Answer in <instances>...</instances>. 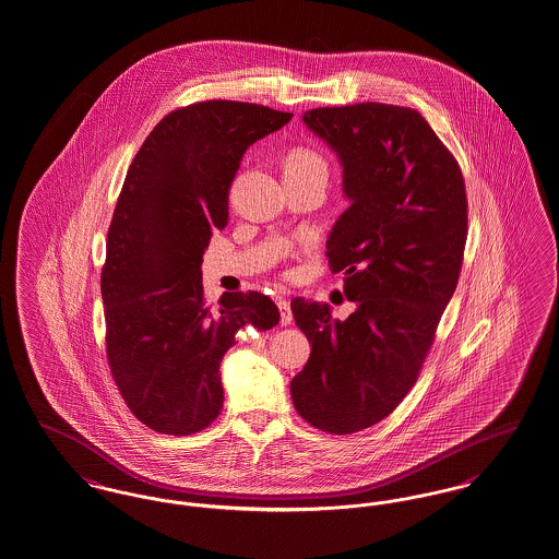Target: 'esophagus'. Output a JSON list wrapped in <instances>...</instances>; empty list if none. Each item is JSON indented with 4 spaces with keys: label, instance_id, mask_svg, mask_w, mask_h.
<instances>
[{
    "label": "esophagus",
    "instance_id": "1",
    "mask_svg": "<svg viewBox=\"0 0 559 559\" xmlns=\"http://www.w3.org/2000/svg\"><path fill=\"white\" fill-rule=\"evenodd\" d=\"M276 306H278V312H281V324L287 326V324L293 322V312H290L289 301H287V299H278Z\"/></svg>",
    "mask_w": 559,
    "mask_h": 559
}]
</instances>
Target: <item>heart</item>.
Segmentation results:
<instances>
[{
    "label": "heart",
    "instance_id": "obj_1",
    "mask_svg": "<svg viewBox=\"0 0 559 559\" xmlns=\"http://www.w3.org/2000/svg\"><path fill=\"white\" fill-rule=\"evenodd\" d=\"M310 170H320L326 175L324 157L310 147L290 150L287 162H285V173H310Z\"/></svg>",
    "mask_w": 559,
    "mask_h": 559
}]
</instances>
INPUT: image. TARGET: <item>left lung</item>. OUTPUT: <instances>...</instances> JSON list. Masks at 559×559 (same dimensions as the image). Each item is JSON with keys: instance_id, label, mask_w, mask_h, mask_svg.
<instances>
[{"instance_id": "obj_1", "label": "left lung", "mask_w": 559, "mask_h": 559, "mask_svg": "<svg viewBox=\"0 0 559 559\" xmlns=\"http://www.w3.org/2000/svg\"><path fill=\"white\" fill-rule=\"evenodd\" d=\"M304 122L343 164L352 205L326 243L329 266L358 310L295 297V324L312 343L290 380L297 414L331 435L384 420L420 377L457 287L468 198L457 159L423 114L393 104L316 108Z\"/></svg>"}]
</instances>
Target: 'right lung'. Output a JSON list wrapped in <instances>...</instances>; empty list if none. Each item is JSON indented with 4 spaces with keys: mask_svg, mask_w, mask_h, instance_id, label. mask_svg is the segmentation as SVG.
I'll return each instance as SVG.
<instances>
[{
    "mask_svg": "<svg viewBox=\"0 0 559 559\" xmlns=\"http://www.w3.org/2000/svg\"><path fill=\"white\" fill-rule=\"evenodd\" d=\"M290 118L247 102H198L166 114L129 166L102 269L106 354L122 400L156 432L212 425L235 336L278 324V308L258 290L224 293L212 310L201 262L228 223V189L247 147Z\"/></svg>",
    "mask_w": 559,
    "mask_h": 559,
    "instance_id": "add662e5",
    "label": "right lung"
}]
</instances>
